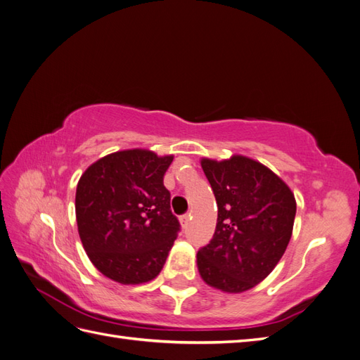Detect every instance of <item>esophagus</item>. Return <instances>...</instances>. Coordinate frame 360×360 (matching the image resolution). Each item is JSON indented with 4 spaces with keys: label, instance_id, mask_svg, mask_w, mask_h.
Masks as SVG:
<instances>
[{
    "label": "esophagus",
    "instance_id": "1",
    "mask_svg": "<svg viewBox=\"0 0 360 360\" xmlns=\"http://www.w3.org/2000/svg\"><path fill=\"white\" fill-rule=\"evenodd\" d=\"M189 222H191V213H186V214L180 216V224H181L183 228H186L189 225Z\"/></svg>",
    "mask_w": 360,
    "mask_h": 360
}]
</instances>
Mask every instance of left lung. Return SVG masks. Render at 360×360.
Returning a JSON list of instances; mask_svg holds the SVG:
<instances>
[{"label": "left lung", "mask_w": 360, "mask_h": 360, "mask_svg": "<svg viewBox=\"0 0 360 360\" xmlns=\"http://www.w3.org/2000/svg\"><path fill=\"white\" fill-rule=\"evenodd\" d=\"M201 167L217 204L216 230L197 254L201 278L226 292L259 284L284 255L292 233L296 200L287 184L245 156Z\"/></svg>", "instance_id": "8db88e82"}]
</instances>
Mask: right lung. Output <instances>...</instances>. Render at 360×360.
<instances>
[{"mask_svg": "<svg viewBox=\"0 0 360 360\" xmlns=\"http://www.w3.org/2000/svg\"><path fill=\"white\" fill-rule=\"evenodd\" d=\"M172 156L148 150L108 155L86 168L76 188L81 242L96 269L120 284L156 278L180 231L163 176Z\"/></svg>", "mask_w": 360, "mask_h": 360, "instance_id": "obj_1", "label": "right lung"}]
</instances>
